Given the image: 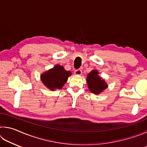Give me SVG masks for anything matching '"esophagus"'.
Listing matches in <instances>:
<instances>
[{"instance_id":"34e87169","label":"esophagus","mask_w":147,"mask_h":147,"mask_svg":"<svg viewBox=\"0 0 147 147\" xmlns=\"http://www.w3.org/2000/svg\"><path fill=\"white\" fill-rule=\"evenodd\" d=\"M82 73V71L81 69H77V70L74 71V74L76 75H81Z\"/></svg>"}]
</instances>
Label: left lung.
I'll return each mask as SVG.
<instances>
[{
	"label": "left lung",
	"instance_id": "obj_1",
	"mask_svg": "<svg viewBox=\"0 0 147 147\" xmlns=\"http://www.w3.org/2000/svg\"><path fill=\"white\" fill-rule=\"evenodd\" d=\"M98 71L93 70L88 73L87 76V83L89 90L96 94H100L108 88V85L105 82V80L102 79L98 76Z\"/></svg>",
	"mask_w": 147,
	"mask_h": 147
}]
</instances>
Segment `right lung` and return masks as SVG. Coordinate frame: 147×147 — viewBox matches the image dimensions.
Here are the masks:
<instances>
[{"label": "right lung", "instance_id": "right-lung-1", "mask_svg": "<svg viewBox=\"0 0 147 147\" xmlns=\"http://www.w3.org/2000/svg\"><path fill=\"white\" fill-rule=\"evenodd\" d=\"M71 72L65 70L63 66L56 65L53 69L45 72L41 75L42 82L47 88L54 91L56 89H60L67 81Z\"/></svg>", "mask_w": 147, "mask_h": 147}]
</instances>
